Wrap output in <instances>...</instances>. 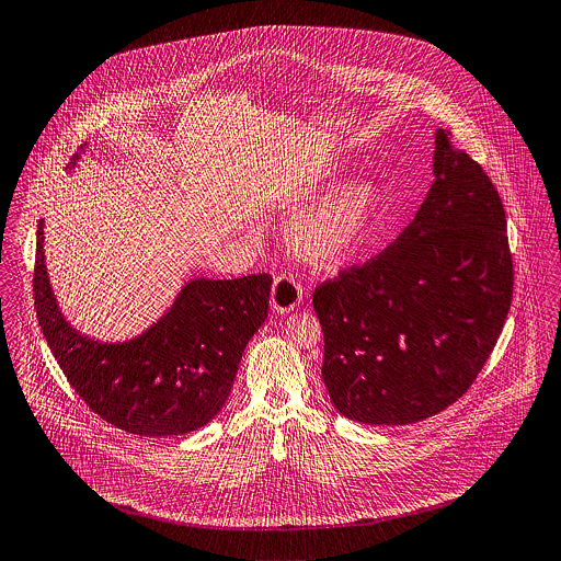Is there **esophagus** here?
<instances>
[{"instance_id": "obj_1", "label": "esophagus", "mask_w": 561, "mask_h": 561, "mask_svg": "<svg viewBox=\"0 0 561 561\" xmlns=\"http://www.w3.org/2000/svg\"><path fill=\"white\" fill-rule=\"evenodd\" d=\"M300 302H302L300 283L287 274L276 276L272 287V308L278 312H285V310H294Z\"/></svg>"}]
</instances>
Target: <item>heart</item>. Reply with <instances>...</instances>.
<instances>
[{"instance_id":"b5f03b06","label":"heart","mask_w":561,"mask_h":561,"mask_svg":"<svg viewBox=\"0 0 561 561\" xmlns=\"http://www.w3.org/2000/svg\"><path fill=\"white\" fill-rule=\"evenodd\" d=\"M383 204L379 186L359 182L300 214L289 231L298 256L319 267H336L356 253Z\"/></svg>"}]
</instances>
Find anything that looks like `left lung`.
<instances>
[{
  "mask_svg": "<svg viewBox=\"0 0 561 561\" xmlns=\"http://www.w3.org/2000/svg\"><path fill=\"white\" fill-rule=\"evenodd\" d=\"M435 139V182L403 233L312 291L325 388L364 424H411L457 403L508 317L502 197L450 130Z\"/></svg>",
  "mask_w": 561,
  "mask_h": 561,
  "instance_id": "1",
  "label": "left lung"
}]
</instances>
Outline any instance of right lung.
I'll return each mask as SVG.
<instances>
[{
    "label": "right lung",
    "instance_id": "add662e5",
    "mask_svg": "<svg viewBox=\"0 0 561 561\" xmlns=\"http://www.w3.org/2000/svg\"><path fill=\"white\" fill-rule=\"evenodd\" d=\"M75 160V158H72ZM43 227L34 263V306L53 356L83 403L141 437L202 428L225 405L242 354L270 306V274L193 280L144 336L99 345L77 334L53 300Z\"/></svg>",
    "mask_w": 561,
    "mask_h": 561
}]
</instances>
